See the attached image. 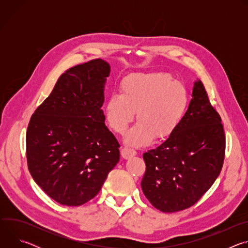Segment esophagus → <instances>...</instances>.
Listing matches in <instances>:
<instances>
[{
	"label": "esophagus",
	"instance_id": "1",
	"mask_svg": "<svg viewBox=\"0 0 248 248\" xmlns=\"http://www.w3.org/2000/svg\"><path fill=\"white\" fill-rule=\"evenodd\" d=\"M121 154L124 159H130L136 155V151H134L132 149H128V148H124V149H122Z\"/></svg>",
	"mask_w": 248,
	"mask_h": 248
}]
</instances>
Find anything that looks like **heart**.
I'll return each instance as SVG.
<instances>
[{"label": "heart", "mask_w": 248, "mask_h": 248, "mask_svg": "<svg viewBox=\"0 0 248 248\" xmlns=\"http://www.w3.org/2000/svg\"><path fill=\"white\" fill-rule=\"evenodd\" d=\"M120 92L108 98L104 115L109 126L122 134L132 122L135 112L138 123L124 137V142L130 146L148 145L153 137L157 141L170 137L180 125L189 104L185 84L159 72L124 78Z\"/></svg>", "instance_id": "1"}]
</instances>
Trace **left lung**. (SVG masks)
I'll return each mask as SVG.
<instances>
[{
	"label": "left lung",
	"instance_id": "obj_1",
	"mask_svg": "<svg viewBox=\"0 0 248 248\" xmlns=\"http://www.w3.org/2000/svg\"><path fill=\"white\" fill-rule=\"evenodd\" d=\"M180 125L155 149L143 154L146 171L141 188L150 203L172 213L195 204L214 184L224 163L226 138L220 115L201 80Z\"/></svg>",
	"mask_w": 248,
	"mask_h": 248
}]
</instances>
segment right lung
<instances>
[{"mask_svg": "<svg viewBox=\"0 0 248 248\" xmlns=\"http://www.w3.org/2000/svg\"><path fill=\"white\" fill-rule=\"evenodd\" d=\"M110 73L100 59L69 68L30 119L28 170L62 205L79 206L95 197L120 161V144L102 110Z\"/></svg>", "mask_w": 248, "mask_h": 248, "instance_id": "obj_1", "label": "right lung"}]
</instances>
